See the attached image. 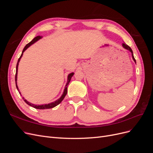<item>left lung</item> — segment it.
Returning a JSON list of instances; mask_svg holds the SVG:
<instances>
[{"label":"left lung","instance_id":"obj_1","mask_svg":"<svg viewBox=\"0 0 153 153\" xmlns=\"http://www.w3.org/2000/svg\"><path fill=\"white\" fill-rule=\"evenodd\" d=\"M122 46H123V47L124 48H125L126 50H129V52H130L131 53V56H132V59H133V60L134 61V62H135V63H136V61H135V58H134V56H133V51H132V50H131V48L129 47L128 45H127L126 44H125L124 43H123V44H122Z\"/></svg>","mask_w":153,"mask_h":153}]
</instances>
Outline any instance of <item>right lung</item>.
Masks as SVG:
<instances>
[{"label":"right lung","instance_id":"obj_1","mask_svg":"<svg viewBox=\"0 0 153 153\" xmlns=\"http://www.w3.org/2000/svg\"><path fill=\"white\" fill-rule=\"evenodd\" d=\"M43 37L42 36H36V38H34L33 39H32L30 43H29L27 45H26V46L25 47H24V50H23V51H22V55H21V56H20V57L18 59V62H17V64H16V75H15V82H16V88H17V90L19 91V89H18V85H17V75H18V64H19V62H20V59H21V58H22V55H23V53H24V52H25V51L29 47H30V46L32 45H33L34 43H36V41H38L39 39H41ZM73 75H74V73H69V75H68V81H67V83H66V85H65V88H64V92H63V93H62V96L60 97V98L58 99V100H57L56 101H53V102H52V103H48V104H43V105H35V104H33V103H30V102H29L28 101H27L25 99H24V98H23V100H24V101L27 104V105H29V106H32V107H34V108H36V109H48V108H53V107H55V106H56L57 105H58L59 103H61V102H62V101L64 100V97H65V96L66 95V94H67V89H68V84H69V82H70V80H71V77L73 76ZM19 93L20 94H21V92L19 91Z\"/></svg>","mask_w":153,"mask_h":153}]
</instances>
